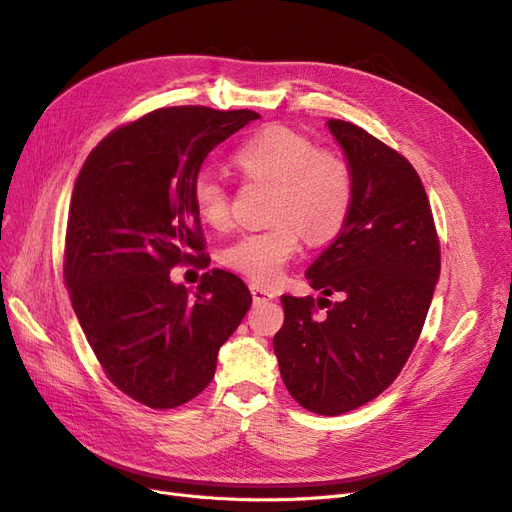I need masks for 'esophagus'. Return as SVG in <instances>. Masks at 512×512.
Wrapping results in <instances>:
<instances>
[{"instance_id": "obj_1", "label": "esophagus", "mask_w": 512, "mask_h": 512, "mask_svg": "<svg viewBox=\"0 0 512 512\" xmlns=\"http://www.w3.org/2000/svg\"><path fill=\"white\" fill-rule=\"evenodd\" d=\"M250 292H252L254 303H267V301L275 299V292L265 286H260V284H250Z\"/></svg>"}]
</instances>
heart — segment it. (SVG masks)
<instances>
[{"instance_id": "1", "label": "heart", "mask_w": 512, "mask_h": 512, "mask_svg": "<svg viewBox=\"0 0 512 512\" xmlns=\"http://www.w3.org/2000/svg\"><path fill=\"white\" fill-rule=\"evenodd\" d=\"M232 164L247 181L271 183L265 230L245 232L228 243L220 260L258 284H271L299 254L303 232L309 241H327L344 226L352 207V173L331 149H314L307 136L269 126L232 153ZM192 203L205 226L224 230L230 224V194L211 175H198Z\"/></svg>"}]
</instances>
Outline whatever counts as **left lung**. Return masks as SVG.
<instances>
[{"mask_svg": "<svg viewBox=\"0 0 512 512\" xmlns=\"http://www.w3.org/2000/svg\"><path fill=\"white\" fill-rule=\"evenodd\" d=\"M327 126L352 173V207L337 239L305 277L324 296L284 294V324L273 337L280 374L294 401L337 416L378 397L406 365L440 277V243L414 166L363 128Z\"/></svg>", "mask_w": 512, "mask_h": 512, "instance_id": "1", "label": "left lung"}]
</instances>
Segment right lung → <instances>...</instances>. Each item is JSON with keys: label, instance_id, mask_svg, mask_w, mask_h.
<instances>
[{"label": "right lung", "instance_id": "obj_1", "mask_svg": "<svg viewBox=\"0 0 512 512\" xmlns=\"http://www.w3.org/2000/svg\"><path fill=\"white\" fill-rule=\"evenodd\" d=\"M258 117L158 108L108 134L74 183L64 258L74 314L108 380L138 404L168 410L205 391L252 305L228 271H207L190 297L170 269L209 267L192 185L209 151Z\"/></svg>", "mask_w": 512, "mask_h": 512}]
</instances>
